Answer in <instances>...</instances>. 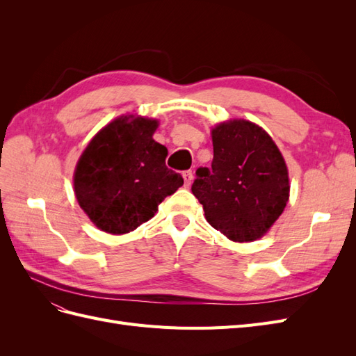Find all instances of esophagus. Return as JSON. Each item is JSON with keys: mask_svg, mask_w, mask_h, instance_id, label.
<instances>
[{"mask_svg": "<svg viewBox=\"0 0 356 356\" xmlns=\"http://www.w3.org/2000/svg\"><path fill=\"white\" fill-rule=\"evenodd\" d=\"M182 178H184V186L188 188L190 184H191V181H193V172L191 170H186L184 174H182Z\"/></svg>", "mask_w": 356, "mask_h": 356, "instance_id": "obj_1", "label": "esophagus"}]
</instances>
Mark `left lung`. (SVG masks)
I'll list each match as a JSON object with an SVG mask.
<instances>
[{"mask_svg":"<svg viewBox=\"0 0 356 356\" xmlns=\"http://www.w3.org/2000/svg\"><path fill=\"white\" fill-rule=\"evenodd\" d=\"M211 169L199 168L191 191L215 230L233 242H252L281 217L289 197L285 160L273 139L248 120L212 129Z\"/></svg>","mask_w":356,"mask_h":356,"instance_id":"left-lung-1","label":"left lung"}]
</instances>
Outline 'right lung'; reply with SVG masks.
<instances>
[{"mask_svg":"<svg viewBox=\"0 0 356 356\" xmlns=\"http://www.w3.org/2000/svg\"><path fill=\"white\" fill-rule=\"evenodd\" d=\"M153 118L122 115L93 136L74 172L81 209L102 232L124 234L154 217L166 196L184 184L166 166Z\"/></svg>","mask_w":356,"mask_h":356,"instance_id":"add662e5","label":"right lung"}]
</instances>
